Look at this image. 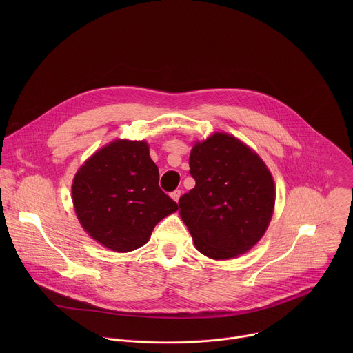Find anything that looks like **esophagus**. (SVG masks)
I'll list each match as a JSON object with an SVG mask.
<instances>
[{"instance_id": "1", "label": "esophagus", "mask_w": 353, "mask_h": 353, "mask_svg": "<svg viewBox=\"0 0 353 353\" xmlns=\"http://www.w3.org/2000/svg\"><path fill=\"white\" fill-rule=\"evenodd\" d=\"M180 195H181V190H174V191L172 192V198L176 201V203H179Z\"/></svg>"}]
</instances>
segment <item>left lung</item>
I'll use <instances>...</instances> for the list:
<instances>
[{
    "label": "left lung",
    "mask_w": 353,
    "mask_h": 353,
    "mask_svg": "<svg viewBox=\"0 0 353 353\" xmlns=\"http://www.w3.org/2000/svg\"><path fill=\"white\" fill-rule=\"evenodd\" d=\"M188 163L195 187L180 196L179 208L196 250L214 260L244 254L272 216L270 170L247 145L219 132L195 143Z\"/></svg>",
    "instance_id": "1"
}]
</instances>
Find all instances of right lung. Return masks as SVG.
I'll return each instance as SVG.
<instances>
[{
  "instance_id": "1",
  "label": "right lung",
  "mask_w": 353,
  "mask_h": 353,
  "mask_svg": "<svg viewBox=\"0 0 353 353\" xmlns=\"http://www.w3.org/2000/svg\"><path fill=\"white\" fill-rule=\"evenodd\" d=\"M72 199L82 228L105 247L127 253L143 245L177 204L159 187L143 141H114L78 170Z\"/></svg>"
}]
</instances>
